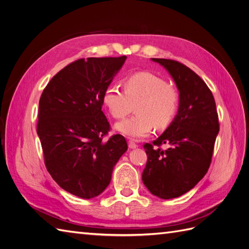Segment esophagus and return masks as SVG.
I'll return each mask as SVG.
<instances>
[{
  "instance_id": "obj_1",
  "label": "esophagus",
  "mask_w": 249,
  "mask_h": 249,
  "mask_svg": "<svg viewBox=\"0 0 249 249\" xmlns=\"http://www.w3.org/2000/svg\"><path fill=\"white\" fill-rule=\"evenodd\" d=\"M138 145L134 142V140H129V147L130 148H136Z\"/></svg>"
}]
</instances>
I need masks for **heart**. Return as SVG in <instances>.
Instances as JSON below:
<instances>
[{
	"label": "heart",
	"mask_w": 249,
	"mask_h": 249,
	"mask_svg": "<svg viewBox=\"0 0 249 249\" xmlns=\"http://www.w3.org/2000/svg\"><path fill=\"white\" fill-rule=\"evenodd\" d=\"M124 89L111 84L103 93V103L114 118L136 114L116 124V130L133 138L146 137L156 126L163 130L173 122L179 107L178 90L163 78L148 71L130 74Z\"/></svg>",
	"instance_id": "obj_1"
}]
</instances>
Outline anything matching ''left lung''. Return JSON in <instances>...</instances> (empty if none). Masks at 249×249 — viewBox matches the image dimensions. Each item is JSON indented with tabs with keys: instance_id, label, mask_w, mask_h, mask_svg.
<instances>
[{
	"instance_id": "obj_1",
	"label": "left lung",
	"mask_w": 249,
	"mask_h": 249,
	"mask_svg": "<svg viewBox=\"0 0 249 249\" xmlns=\"http://www.w3.org/2000/svg\"><path fill=\"white\" fill-rule=\"evenodd\" d=\"M168 71L179 91L178 112L153 143H145L143 184L162 199L178 197L205 177L211 161L219 120L214 96L203 80L176 60L153 58ZM167 144L169 148L160 146Z\"/></svg>"
}]
</instances>
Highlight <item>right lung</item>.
<instances>
[{"label": "right lung", "mask_w": 249, "mask_h": 249, "mask_svg": "<svg viewBox=\"0 0 249 249\" xmlns=\"http://www.w3.org/2000/svg\"><path fill=\"white\" fill-rule=\"evenodd\" d=\"M125 59H78L57 72L40 96L37 134L44 164L62 189L81 198L106 189L127 149L123 135L104 140L111 126L102 111L105 89Z\"/></svg>", "instance_id": "add662e5"}]
</instances>
